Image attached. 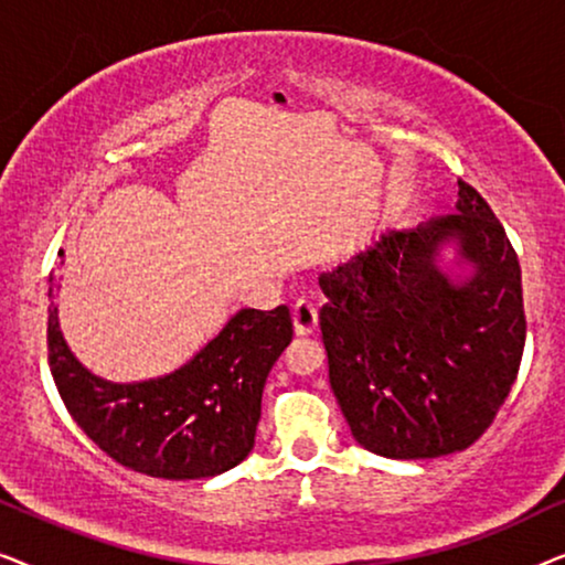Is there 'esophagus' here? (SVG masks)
I'll list each match as a JSON object with an SVG mask.
<instances>
[{
	"mask_svg": "<svg viewBox=\"0 0 565 565\" xmlns=\"http://www.w3.org/2000/svg\"><path fill=\"white\" fill-rule=\"evenodd\" d=\"M292 327H296L298 337L313 334L316 327H319V308H316L311 300H298L292 306Z\"/></svg>",
	"mask_w": 565,
	"mask_h": 565,
	"instance_id": "obj_1",
	"label": "esophagus"
}]
</instances>
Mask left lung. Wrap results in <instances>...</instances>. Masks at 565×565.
Returning a JSON list of instances; mask_svg holds the SVG:
<instances>
[{
  "label": "left lung",
  "instance_id": "obj_1",
  "mask_svg": "<svg viewBox=\"0 0 565 565\" xmlns=\"http://www.w3.org/2000/svg\"><path fill=\"white\" fill-rule=\"evenodd\" d=\"M458 188V213L388 228L319 277L331 391L352 437L383 458L466 450L520 373V259L489 203Z\"/></svg>",
  "mask_w": 565,
  "mask_h": 565
}]
</instances>
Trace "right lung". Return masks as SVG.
Masks as SVG:
<instances>
[{
	"label": "right lung",
	"mask_w": 565,
	"mask_h": 565,
	"mask_svg": "<svg viewBox=\"0 0 565 565\" xmlns=\"http://www.w3.org/2000/svg\"><path fill=\"white\" fill-rule=\"evenodd\" d=\"M56 290L51 275L49 298ZM290 339L288 306L242 308L174 373L113 383L74 358L49 308V365L72 419L115 462L167 481L226 473L252 452L262 391Z\"/></svg>",
	"instance_id": "add662e5"
}]
</instances>
